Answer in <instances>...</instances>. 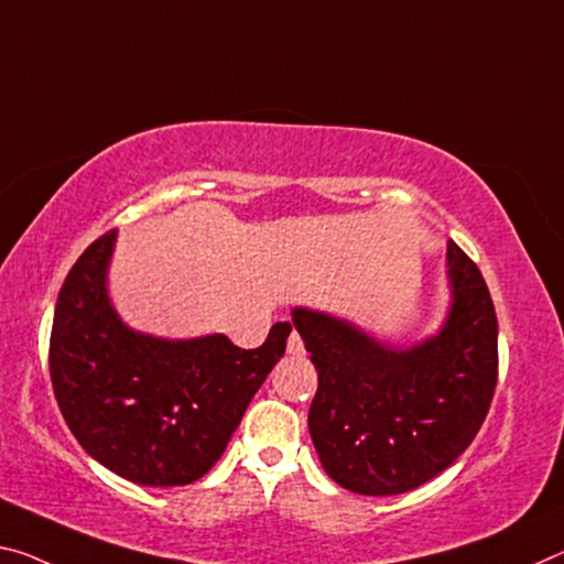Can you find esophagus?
Wrapping results in <instances>:
<instances>
[{
    "label": "esophagus",
    "instance_id": "esophagus-1",
    "mask_svg": "<svg viewBox=\"0 0 564 564\" xmlns=\"http://www.w3.org/2000/svg\"><path fill=\"white\" fill-rule=\"evenodd\" d=\"M285 348H289L291 356H303V354H306V348H303V338H301L299 330H293V334L289 336V346H285Z\"/></svg>",
    "mask_w": 564,
    "mask_h": 564
}]
</instances>
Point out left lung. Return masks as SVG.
<instances>
[{"label":"left lung","mask_w":564,"mask_h":564,"mask_svg":"<svg viewBox=\"0 0 564 564\" xmlns=\"http://www.w3.org/2000/svg\"><path fill=\"white\" fill-rule=\"evenodd\" d=\"M452 306L440 334L409 348L348 321L293 308L318 389L308 432L326 475L366 497L434 479L485 422L497 387V314L475 261L449 240Z\"/></svg>","instance_id":"left-lung-1"}]
</instances>
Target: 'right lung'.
<instances>
[{
  "instance_id": "1",
  "label": "right lung",
  "mask_w": 564,
  "mask_h": 564,
  "mask_svg": "<svg viewBox=\"0 0 564 564\" xmlns=\"http://www.w3.org/2000/svg\"><path fill=\"white\" fill-rule=\"evenodd\" d=\"M118 230L95 240L59 289L50 377L62 416L89 457L145 487L200 479L226 452L291 324L258 348L210 334L167 341L122 324L107 296Z\"/></svg>"
}]
</instances>
